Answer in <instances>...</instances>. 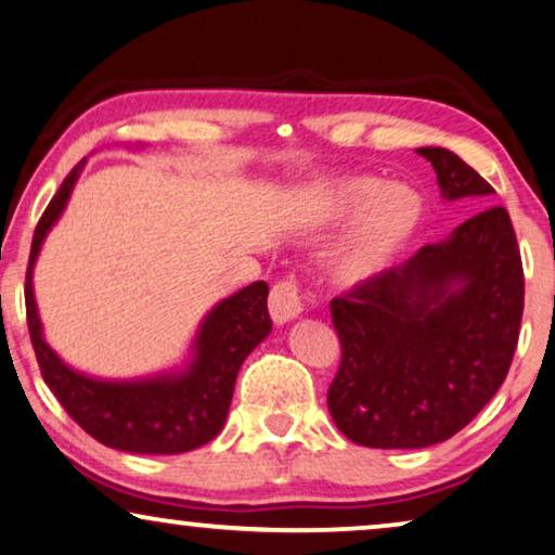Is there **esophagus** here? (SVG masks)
I'll use <instances>...</instances> for the list:
<instances>
[{
	"label": "esophagus",
	"mask_w": 555,
	"mask_h": 555,
	"mask_svg": "<svg viewBox=\"0 0 555 555\" xmlns=\"http://www.w3.org/2000/svg\"><path fill=\"white\" fill-rule=\"evenodd\" d=\"M302 312V300H300V287H297L293 280H285V283H278L270 291V318L275 325H285L295 320Z\"/></svg>",
	"instance_id": "1"
}]
</instances>
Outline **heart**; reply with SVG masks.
<instances>
[{
  "label": "heart",
  "mask_w": 555,
  "mask_h": 555,
  "mask_svg": "<svg viewBox=\"0 0 555 555\" xmlns=\"http://www.w3.org/2000/svg\"><path fill=\"white\" fill-rule=\"evenodd\" d=\"M320 210L331 224L356 220L331 260L337 285L360 287L380 275L398 258L421 222V197L408 184H385L375 178H343L323 184Z\"/></svg>",
  "instance_id": "1"
}]
</instances>
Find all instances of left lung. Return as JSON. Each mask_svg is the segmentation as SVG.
Returning <instances> with one entry per match:
<instances>
[{"mask_svg":"<svg viewBox=\"0 0 555 555\" xmlns=\"http://www.w3.org/2000/svg\"><path fill=\"white\" fill-rule=\"evenodd\" d=\"M448 203L493 188L446 147H417ZM343 360L327 411L367 448L453 438L501 388L524 315V264L505 207L473 215L440 243L331 302Z\"/></svg>","mask_w":555,"mask_h":555,"instance_id":"left-lung-1","label":"left lung"}]
</instances>
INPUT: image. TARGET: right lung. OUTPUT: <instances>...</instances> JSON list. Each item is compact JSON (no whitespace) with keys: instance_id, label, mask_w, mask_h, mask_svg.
<instances>
[{"instance_id":"obj_1","label":"right lung","mask_w":555,"mask_h":555,"mask_svg":"<svg viewBox=\"0 0 555 555\" xmlns=\"http://www.w3.org/2000/svg\"><path fill=\"white\" fill-rule=\"evenodd\" d=\"M82 167L85 159L62 182L31 240L24 300L39 371L64 411L102 446L140 455L195 451L222 430L240 365L272 331L268 283L258 280L215 305L178 367L127 380L75 371L44 340L31 275L44 237L62 218Z\"/></svg>"}]
</instances>
